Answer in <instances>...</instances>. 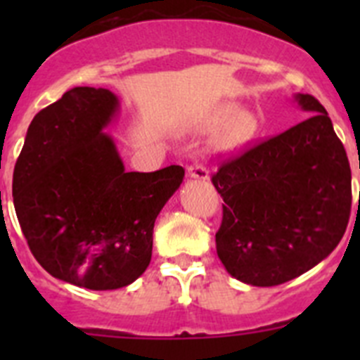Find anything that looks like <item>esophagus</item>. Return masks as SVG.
<instances>
[{
    "label": "esophagus",
    "instance_id": "esophagus-1",
    "mask_svg": "<svg viewBox=\"0 0 360 360\" xmlns=\"http://www.w3.org/2000/svg\"><path fill=\"white\" fill-rule=\"evenodd\" d=\"M187 174H189L191 178H198V180H209V169L203 164L189 165Z\"/></svg>",
    "mask_w": 360,
    "mask_h": 360
}]
</instances>
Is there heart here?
Masks as SVG:
<instances>
[{"instance_id":"1","label":"heart","mask_w":360,"mask_h":360,"mask_svg":"<svg viewBox=\"0 0 360 360\" xmlns=\"http://www.w3.org/2000/svg\"><path fill=\"white\" fill-rule=\"evenodd\" d=\"M209 128H221L216 146L224 151L238 149L252 141L257 131V120L249 111H241L236 104H224L207 119Z\"/></svg>"}]
</instances>
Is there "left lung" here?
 <instances>
[{
  "mask_svg": "<svg viewBox=\"0 0 360 360\" xmlns=\"http://www.w3.org/2000/svg\"><path fill=\"white\" fill-rule=\"evenodd\" d=\"M303 122L221 162L212 184L224 198L216 250L232 278L276 287L335 249L352 211V171L345 146L316 97Z\"/></svg>",
  "mask_w": 360,
  "mask_h": 360,
  "instance_id": "8db88e82",
  "label": "left lung"
}]
</instances>
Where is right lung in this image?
Listing matches in <instances>:
<instances>
[{
    "mask_svg": "<svg viewBox=\"0 0 360 360\" xmlns=\"http://www.w3.org/2000/svg\"><path fill=\"white\" fill-rule=\"evenodd\" d=\"M119 110L106 88L77 86L28 126L12 180L19 225L49 274L90 290L128 287L151 262L153 227L182 165L126 173L104 133Z\"/></svg>",
    "mask_w": 360,
    "mask_h": 360,
    "instance_id": "right-lung-1",
    "label": "right lung"
}]
</instances>
